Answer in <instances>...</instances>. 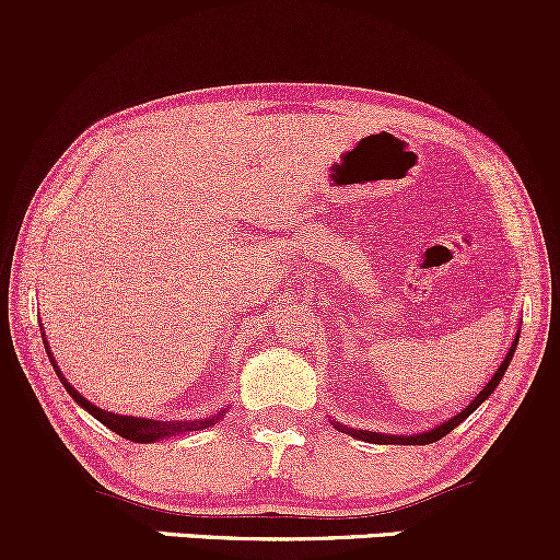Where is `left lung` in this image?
Segmentation results:
<instances>
[{"mask_svg": "<svg viewBox=\"0 0 560 560\" xmlns=\"http://www.w3.org/2000/svg\"><path fill=\"white\" fill-rule=\"evenodd\" d=\"M516 342H518V337H516ZM516 342L511 345V350H508V355H505V361L500 363V369L494 371V376L490 378V384H487L485 389L479 392L477 397H474L471 400V405H466L464 410H460L458 416H453V419L450 421H445V423H440V427L436 429H432V432H423V434H402V436H387V434H376V432H358V429H352V436H358V440H365V442H376V445H392V442H400V445H429V442H436V440H442V436L445 434H450L453 432L455 427H458L460 421L464 419H468V416L474 413V410L479 408L481 402L487 400V397L492 395L494 392V387H498L500 384V378H503V374H505V369H508V363H511V358H513V352H516Z\"/></svg>", "mask_w": 560, "mask_h": 560, "instance_id": "obj_1", "label": "left lung"}]
</instances>
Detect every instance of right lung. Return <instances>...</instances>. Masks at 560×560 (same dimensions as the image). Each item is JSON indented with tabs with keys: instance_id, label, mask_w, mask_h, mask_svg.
<instances>
[{
	"instance_id": "add662e5",
	"label": "right lung",
	"mask_w": 560,
	"mask_h": 560,
	"mask_svg": "<svg viewBox=\"0 0 560 560\" xmlns=\"http://www.w3.org/2000/svg\"><path fill=\"white\" fill-rule=\"evenodd\" d=\"M49 352V347H47ZM49 358H52V352H49ZM52 365L57 369L55 358H52ZM57 376H60V382L66 384V389L73 395V400L81 405V408H86L89 413L94 416L96 421L105 423L107 429H113L115 434H120L124 440H131V442H141V445H147V442H158L163 440V436H173V434H184V432H199V429H208L213 427V423L221 419V413H215L213 419H197V421H152V419H137V416H118V413H107V410H100L96 405H92L86 400V397L79 395L73 387L68 384V378L60 374V369H57Z\"/></svg>"
}]
</instances>
